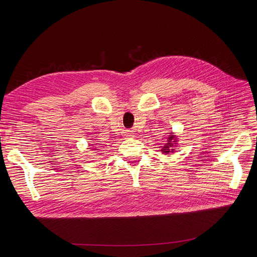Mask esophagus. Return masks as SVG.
I'll list each match as a JSON object with an SVG mask.
<instances>
[{
  "label": "esophagus",
  "mask_w": 257,
  "mask_h": 257,
  "mask_svg": "<svg viewBox=\"0 0 257 257\" xmlns=\"http://www.w3.org/2000/svg\"><path fill=\"white\" fill-rule=\"evenodd\" d=\"M127 137H131V136H127Z\"/></svg>",
  "instance_id": "34e87169"
}]
</instances>
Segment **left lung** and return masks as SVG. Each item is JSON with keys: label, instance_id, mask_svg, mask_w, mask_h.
Wrapping results in <instances>:
<instances>
[{"label": "left lung", "instance_id": "8db88e82", "mask_svg": "<svg viewBox=\"0 0 257 257\" xmlns=\"http://www.w3.org/2000/svg\"><path fill=\"white\" fill-rule=\"evenodd\" d=\"M178 138L175 136V132H170V136L168 137L167 143L164 146H160V152L165 155H170L176 151V148L178 147Z\"/></svg>", "mask_w": 257, "mask_h": 257}]
</instances>
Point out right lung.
Here are the masks:
<instances>
[{
  "label": "right lung",
  "instance_id": "obj_1",
  "mask_svg": "<svg viewBox=\"0 0 257 257\" xmlns=\"http://www.w3.org/2000/svg\"><path fill=\"white\" fill-rule=\"evenodd\" d=\"M91 146H92V150H94V151H96V150H99V149H98V147H96V144H92Z\"/></svg>",
  "mask_w": 257,
  "mask_h": 257
}]
</instances>
